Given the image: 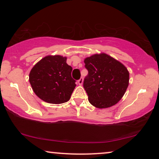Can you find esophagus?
I'll list each match as a JSON object with an SVG mask.
<instances>
[{"instance_id": "obj_1", "label": "esophagus", "mask_w": 159, "mask_h": 159, "mask_svg": "<svg viewBox=\"0 0 159 159\" xmlns=\"http://www.w3.org/2000/svg\"><path fill=\"white\" fill-rule=\"evenodd\" d=\"M82 83H83V78L81 77L79 80H78V84H79L80 85H82Z\"/></svg>"}]
</instances>
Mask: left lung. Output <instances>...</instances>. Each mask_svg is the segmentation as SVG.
I'll list each match as a JSON object with an SVG mask.
<instances>
[{"label":"left lung","instance_id":"8db88e82","mask_svg":"<svg viewBox=\"0 0 159 159\" xmlns=\"http://www.w3.org/2000/svg\"><path fill=\"white\" fill-rule=\"evenodd\" d=\"M88 71L83 87L88 101L98 108H108L120 101L129 84V72L124 65L106 53L86 58Z\"/></svg>","mask_w":159,"mask_h":159}]
</instances>
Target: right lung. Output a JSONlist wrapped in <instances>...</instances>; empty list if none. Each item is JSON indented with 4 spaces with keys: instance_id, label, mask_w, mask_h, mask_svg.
Masks as SVG:
<instances>
[{
    "instance_id": "1",
    "label": "right lung",
    "mask_w": 159,
    "mask_h": 159,
    "mask_svg": "<svg viewBox=\"0 0 159 159\" xmlns=\"http://www.w3.org/2000/svg\"><path fill=\"white\" fill-rule=\"evenodd\" d=\"M71 71L72 67L66 64V57L48 56L30 71V84L43 101L53 104L65 103L70 99L76 87Z\"/></svg>"
}]
</instances>
